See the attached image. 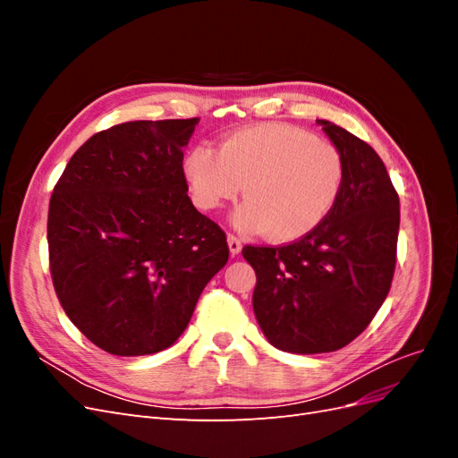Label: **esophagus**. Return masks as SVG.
I'll list each match as a JSON object with an SVG mask.
<instances>
[{
	"instance_id": "esophagus-1",
	"label": "esophagus",
	"mask_w": 458,
	"mask_h": 458,
	"mask_svg": "<svg viewBox=\"0 0 458 458\" xmlns=\"http://www.w3.org/2000/svg\"><path fill=\"white\" fill-rule=\"evenodd\" d=\"M227 246H229L231 256H237L242 250V242H241V239L234 237V234H229V237H227Z\"/></svg>"
}]
</instances>
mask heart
I'll return each instance as SVG.
<instances>
[{"mask_svg":"<svg viewBox=\"0 0 458 458\" xmlns=\"http://www.w3.org/2000/svg\"><path fill=\"white\" fill-rule=\"evenodd\" d=\"M192 202L214 212L239 197L233 214L242 233H267L275 242L311 234L335 210L345 179L336 147L281 122L256 123L224 137L219 150L192 145L182 160Z\"/></svg>","mask_w":458,"mask_h":458,"instance_id":"obj_1","label":"heart"}]
</instances>
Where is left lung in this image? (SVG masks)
Wrapping results in <instances>:
<instances>
[{"label": "left lung", "mask_w": 458, "mask_h": 458, "mask_svg": "<svg viewBox=\"0 0 458 458\" xmlns=\"http://www.w3.org/2000/svg\"><path fill=\"white\" fill-rule=\"evenodd\" d=\"M345 165L340 200L311 234L286 246H244L256 271L252 306L276 350L336 352L369 327L390 293L399 197L370 145L317 120Z\"/></svg>", "instance_id": "8db88e82"}]
</instances>
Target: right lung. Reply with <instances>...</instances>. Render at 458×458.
<instances>
[{
    "mask_svg": "<svg viewBox=\"0 0 458 458\" xmlns=\"http://www.w3.org/2000/svg\"><path fill=\"white\" fill-rule=\"evenodd\" d=\"M197 123L135 120L95 133L53 189L55 293L81 335L113 355L170 348L229 259L225 233L187 195L183 147Z\"/></svg>",
    "mask_w": 458,
    "mask_h": 458,
    "instance_id": "add662e5",
    "label": "right lung"
}]
</instances>
